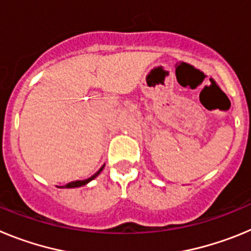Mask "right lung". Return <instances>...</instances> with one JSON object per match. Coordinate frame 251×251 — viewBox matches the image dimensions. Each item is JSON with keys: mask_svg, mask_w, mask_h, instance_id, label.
<instances>
[{"mask_svg": "<svg viewBox=\"0 0 251 251\" xmlns=\"http://www.w3.org/2000/svg\"><path fill=\"white\" fill-rule=\"evenodd\" d=\"M101 170H103V167H101L100 170H99L98 172H97V174H95V175H93V176L90 177V178H88V179H83V181H73V182H69L68 185H65V186H64V187H68V188H74V187H80V186H84V185H86V183L89 182V181H92L93 178H95V177L98 176V175L100 174V172H101Z\"/></svg>", "mask_w": 251, "mask_h": 251, "instance_id": "right-lung-1", "label": "right lung"}]
</instances>
